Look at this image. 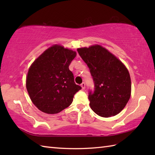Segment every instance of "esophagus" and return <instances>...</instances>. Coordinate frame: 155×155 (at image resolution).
<instances>
[{"label":"esophagus","mask_w":155,"mask_h":155,"mask_svg":"<svg viewBox=\"0 0 155 155\" xmlns=\"http://www.w3.org/2000/svg\"><path fill=\"white\" fill-rule=\"evenodd\" d=\"M81 87H82V88H83V89H84V88H85V83H83L81 84Z\"/></svg>","instance_id":"obj_1"}]
</instances>
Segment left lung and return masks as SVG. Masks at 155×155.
Instances as JSON below:
<instances>
[{
	"label": "left lung",
	"mask_w": 155,
	"mask_h": 155,
	"mask_svg": "<svg viewBox=\"0 0 155 155\" xmlns=\"http://www.w3.org/2000/svg\"><path fill=\"white\" fill-rule=\"evenodd\" d=\"M89 68L94 84L89 92L91 109L98 116L110 117L118 114L130 97L131 81L124 64L100 45L77 49Z\"/></svg>",
	"instance_id": "obj_1"
}]
</instances>
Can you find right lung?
<instances>
[{
    "mask_svg": "<svg viewBox=\"0 0 155 155\" xmlns=\"http://www.w3.org/2000/svg\"><path fill=\"white\" fill-rule=\"evenodd\" d=\"M75 51L55 45L47 49L29 68L26 87L32 103L47 114H57L71 104L81 89L69 65Z\"/></svg>",
    "mask_w": 155,
    "mask_h": 155,
    "instance_id": "right-lung-1",
    "label": "right lung"
}]
</instances>
